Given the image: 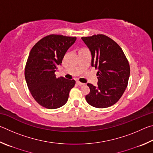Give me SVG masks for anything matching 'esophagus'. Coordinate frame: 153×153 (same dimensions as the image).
Returning <instances> with one entry per match:
<instances>
[{
  "label": "esophagus",
  "mask_w": 153,
  "mask_h": 153,
  "mask_svg": "<svg viewBox=\"0 0 153 153\" xmlns=\"http://www.w3.org/2000/svg\"><path fill=\"white\" fill-rule=\"evenodd\" d=\"M76 83H77V84L78 85V86H84V85L85 84H84V83H82V82H80L79 81H77Z\"/></svg>",
  "instance_id": "obj_1"
}]
</instances>
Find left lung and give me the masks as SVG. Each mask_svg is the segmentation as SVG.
Returning <instances> with one entry per match:
<instances>
[{"label": "left lung", "instance_id": "8db88e82", "mask_svg": "<svg viewBox=\"0 0 153 153\" xmlns=\"http://www.w3.org/2000/svg\"><path fill=\"white\" fill-rule=\"evenodd\" d=\"M91 53L92 67L98 69L97 86L88 84L90 92L87 102L97 108H107L120 99L128 86L130 68L122 49L102 34L82 37Z\"/></svg>", "mask_w": 153, "mask_h": 153}]
</instances>
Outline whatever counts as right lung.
Returning a JSON list of instances; mask_svg holds the SVG:
<instances>
[{
  "label": "right lung",
  "instance_id": "obj_1",
  "mask_svg": "<svg viewBox=\"0 0 153 153\" xmlns=\"http://www.w3.org/2000/svg\"><path fill=\"white\" fill-rule=\"evenodd\" d=\"M76 40V37L48 35L38 41L30 51L25 78L33 98L43 107L57 108L68 100L76 81L63 77L56 78L55 72Z\"/></svg>",
  "mask_w": 153,
  "mask_h": 153
}]
</instances>
